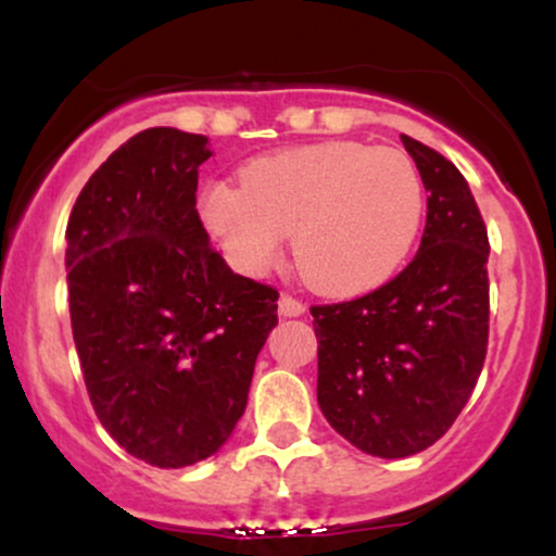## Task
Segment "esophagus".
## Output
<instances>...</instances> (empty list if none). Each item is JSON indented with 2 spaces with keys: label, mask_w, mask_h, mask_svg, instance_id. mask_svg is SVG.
<instances>
[{
  "label": "esophagus",
  "mask_w": 556,
  "mask_h": 556,
  "mask_svg": "<svg viewBox=\"0 0 556 556\" xmlns=\"http://www.w3.org/2000/svg\"><path fill=\"white\" fill-rule=\"evenodd\" d=\"M305 311V305H303V300H298V298H292V295H285L279 298V314L282 316H300Z\"/></svg>",
  "instance_id": "34e87169"
}]
</instances>
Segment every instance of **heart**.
Returning a JSON list of instances; mask_svg holds the SVG:
<instances>
[{"label": "heart", "mask_w": 556, "mask_h": 556, "mask_svg": "<svg viewBox=\"0 0 556 556\" xmlns=\"http://www.w3.org/2000/svg\"><path fill=\"white\" fill-rule=\"evenodd\" d=\"M242 188L214 182L201 216L242 274H266L285 238L305 285L348 298L371 290L410 253L424 216L413 159L355 140L298 146L253 159Z\"/></svg>", "instance_id": "1"}]
</instances>
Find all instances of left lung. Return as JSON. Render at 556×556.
Masks as SVG:
<instances>
[{"mask_svg": "<svg viewBox=\"0 0 556 556\" xmlns=\"http://www.w3.org/2000/svg\"><path fill=\"white\" fill-rule=\"evenodd\" d=\"M429 190L418 253L368 295L311 305L318 407L374 457L442 439L473 394L489 344V235L460 169L402 136Z\"/></svg>", "mask_w": 556, "mask_h": 556, "instance_id": "left-lung-1", "label": "left lung"}]
</instances>
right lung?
Wrapping results in <instances>:
<instances>
[{
    "label": "right lung",
    "mask_w": 556,
    "mask_h": 556,
    "mask_svg": "<svg viewBox=\"0 0 556 556\" xmlns=\"http://www.w3.org/2000/svg\"><path fill=\"white\" fill-rule=\"evenodd\" d=\"M208 140L149 127L83 185L67 222V295L101 426L138 460L214 455L245 413L277 327L271 285L235 274L195 212Z\"/></svg>",
    "instance_id": "add662e5"
}]
</instances>
